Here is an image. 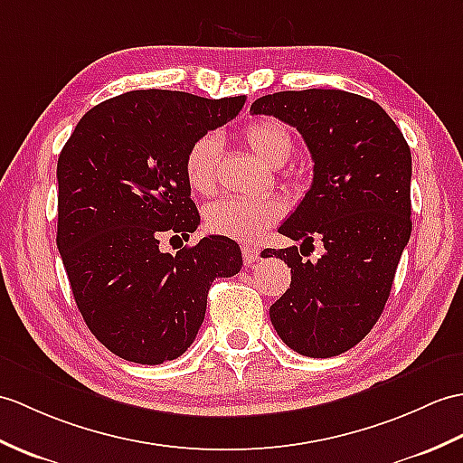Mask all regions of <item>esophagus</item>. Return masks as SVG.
<instances>
[{
    "label": "esophagus",
    "mask_w": 463,
    "mask_h": 463,
    "mask_svg": "<svg viewBox=\"0 0 463 463\" xmlns=\"http://www.w3.org/2000/svg\"><path fill=\"white\" fill-rule=\"evenodd\" d=\"M242 258H244L246 266H252L258 258H260V249L252 244H246V246H242Z\"/></svg>",
    "instance_id": "1"
}]
</instances>
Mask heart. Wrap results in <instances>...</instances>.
<instances>
[{
    "instance_id": "obj_1",
    "label": "heart",
    "mask_w": 463,
    "mask_h": 463,
    "mask_svg": "<svg viewBox=\"0 0 463 463\" xmlns=\"http://www.w3.org/2000/svg\"><path fill=\"white\" fill-rule=\"evenodd\" d=\"M246 146L266 165L282 167L294 152V136L289 128L276 118H258L242 128ZM222 146L217 134H203L187 149L185 177L189 187L209 195L219 181ZM282 207L272 199L229 197L213 201L205 209V227L209 232L224 239L252 242L268 227L280 221Z\"/></svg>"
}]
</instances>
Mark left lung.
Masks as SVG:
<instances>
[{
    "label": "left lung",
    "mask_w": 463,
    "mask_h": 463,
    "mask_svg": "<svg viewBox=\"0 0 463 463\" xmlns=\"http://www.w3.org/2000/svg\"><path fill=\"white\" fill-rule=\"evenodd\" d=\"M250 112L294 126L314 159L311 187L278 232L326 249L316 263L301 246L262 252L292 268L272 326L299 354L335 357L377 324L411 239V147L377 102L345 90L274 92Z\"/></svg>",
    "instance_id": "left-lung-1"
}]
</instances>
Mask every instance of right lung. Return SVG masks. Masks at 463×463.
Segmentation results:
<instances>
[{
    "label": "right lung",
    "instance_id": "right-lung-1",
    "mask_svg": "<svg viewBox=\"0 0 463 463\" xmlns=\"http://www.w3.org/2000/svg\"><path fill=\"white\" fill-rule=\"evenodd\" d=\"M244 96L132 90L86 112L57 164V249L82 319L106 349L139 364L174 361L205 319L214 278L241 272L239 244L205 236L177 254L165 234L199 227L189 146L236 118Z\"/></svg>",
    "mask_w": 463,
    "mask_h": 463
}]
</instances>
